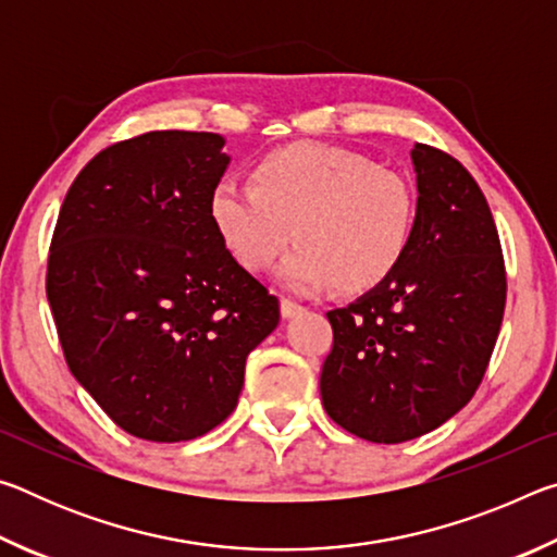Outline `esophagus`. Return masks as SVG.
<instances>
[{"mask_svg": "<svg viewBox=\"0 0 557 557\" xmlns=\"http://www.w3.org/2000/svg\"><path fill=\"white\" fill-rule=\"evenodd\" d=\"M280 312H282V317H285V319H292V317H297V314L305 312V307L297 305V301L282 297V301H280Z\"/></svg>", "mask_w": 557, "mask_h": 557, "instance_id": "obj_1", "label": "esophagus"}]
</instances>
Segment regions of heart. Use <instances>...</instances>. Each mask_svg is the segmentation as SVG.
Masks as SVG:
<instances>
[{
  "label": "heart",
  "instance_id": "obj_1",
  "mask_svg": "<svg viewBox=\"0 0 557 557\" xmlns=\"http://www.w3.org/2000/svg\"><path fill=\"white\" fill-rule=\"evenodd\" d=\"M248 184L223 178L209 213L233 260L265 272L292 238L280 268L289 289L336 285L348 295L381 287L408 256L418 201L408 178L344 147L299 143L252 162Z\"/></svg>",
  "mask_w": 557,
  "mask_h": 557
}]
</instances>
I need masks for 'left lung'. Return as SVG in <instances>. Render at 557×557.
Returning a JSON list of instances; mask_svg holds the SVG:
<instances>
[{
  "label": "left lung",
  "instance_id": "1",
  "mask_svg": "<svg viewBox=\"0 0 557 557\" xmlns=\"http://www.w3.org/2000/svg\"><path fill=\"white\" fill-rule=\"evenodd\" d=\"M418 223L395 275L326 312L322 403L351 435L398 445L440 428L482 383L506 307L492 209L455 157L414 145Z\"/></svg>",
  "mask_w": 557,
  "mask_h": 557
}]
</instances>
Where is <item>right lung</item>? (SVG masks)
Masks as SVG:
<instances>
[{"mask_svg": "<svg viewBox=\"0 0 557 557\" xmlns=\"http://www.w3.org/2000/svg\"><path fill=\"white\" fill-rule=\"evenodd\" d=\"M221 147V135L184 129L110 145L75 176L53 228L46 297L65 363L139 440L219 428L245 358L280 322L277 297L211 223Z\"/></svg>", "mask_w": 557, "mask_h": 557, "instance_id": "obj_1", "label": "right lung"}]
</instances>
